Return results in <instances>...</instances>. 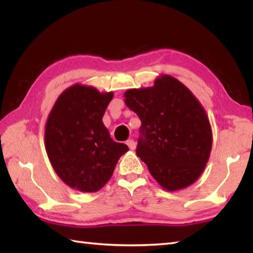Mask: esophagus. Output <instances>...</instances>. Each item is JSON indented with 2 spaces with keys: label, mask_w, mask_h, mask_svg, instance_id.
<instances>
[{
  "label": "esophagus",
  "mask_w": 253,
  "mask_h": 253,
  "mask_svg": "<svg viewBox=\"0 0 253 253\" xmlns=\"http://www.w3.org/2000/svg\"><path fill=\"white\" fill-rule=\"evenodd\" d=\"M126 144H127V146L129 147V149H131V150H135V149H136V142L133 141L132 139H129V140H127Z\"/></svg>",
  "instance_id": "1"
}]
</instances>
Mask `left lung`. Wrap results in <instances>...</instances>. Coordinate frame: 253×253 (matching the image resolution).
<instances>
[{"label":"left lung","instance_id":"obj_1","mask_svg":"<svg viewBox=\"0 0 253 253\" xmlns=\"http://www.w3.org/2000/svg\"><path fill=\"white\" fill-rule=\"evenodd\" d=\"M125 103L140 118L136 153L164 189L193 184L208 163L212 129L203 106L179 80L162 75L153 87L129 89Z\"/></svg>","mask_w":253,"mask_h":253}]
</instances>
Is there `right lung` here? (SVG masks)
Returning <instances> with one entry per match:
<instances>
[{
	"label": "right lung",
	"mask_w": 253,
	"mask_h": 253,
	"mask_svg": "<svg viewBox=\"0 0 253 253\" xmlns=\"http://www.w3.org/2000/svg\"><path fill=\"white\" fill-rule=\"evenodd\" d=\"M113 92L76 84L58 96L45 125V150L57 176L73 189L95 192L128 150L102 122Z\"/></svg>",
	"instance_id": "1"
}]
</instances>
